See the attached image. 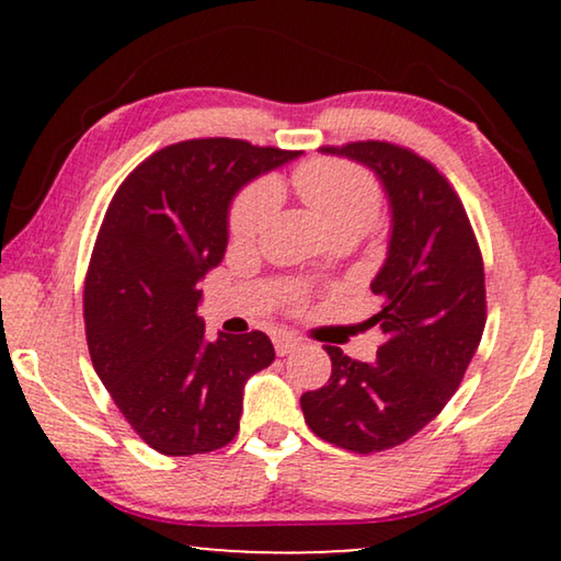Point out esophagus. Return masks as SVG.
Returning a JSON list of instances; mask_svg holds the SVG:
<instances>
[{"instance_id": "34e87169", "label": "esophagus", "mask_w": 561, "mask_h": 561, "mask_svg": "<svg viewBox=\"0 0 561 561\" xmlns=\"http://www.w3.org/2000/svg\"><path fill=\"white\" fill-rule=\"evenodd\" d=\"M273 344H275V352H278L280 357H286V355H290V352L294 350H298V342L296 336H288V334H275L273 336Z\"/></svg>"}]
</instances>
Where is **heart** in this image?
<instances>
[{
    "instance_id": "heart-1",
    "label": "heart",
    "mask_w": 561,
    "mask_h": 561,
    "mask_svg": "<svg viewBox=\"0 0 561 561\" xmlns=\"http://www.w3.org/2000/svg\"><path fill=\"white\" fill-rule=\"evenodd\" d=\"M296 194L319 214L332 237H359L373 227L380 211L378 183L365 168L344 160H309L294 171ZM278 206L273 179H257L244 186L229 209V237L234 242H255Z\"/></svg>"
}]
</instances>
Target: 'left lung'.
I'll return each mask as SVG.
<instances>
[{"label":"left lung","mask_w":561,"mask_h":561,"mask_svg":"<svg viewBox=\"0 0 561 561\" xmlns=\"http://www.w3.org/2000/svg\"><path fill=\"white\" fill-rule=\"evenodd\" d=\"M321 150L386 188L388 257L370 283L380 311L365 321L382 344L375 363L327 347L332 378L301 396V411L324 442L370 455L409 442L455 396L485 329V267L462 202L428 160L382 140Z\"/></svg>","instance_id":"obj_1"}]
</instances>
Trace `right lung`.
<instances>
[{
    "instance_id": "1",
    "label": "right lung",
    "mask_w": 561,
    "mask_h": 561,
    "mask_svg": "<svg viewBox=\"0 0 561 561\" xmlns=\"http://www.w3.org/2000/svg\"><path fill=\"white\" fill-rule=\"evenodd\" d=\"M298 152L232 137L152 152L104 214L83 286L94 370L137 436L168 457L227 447L250 375L275 359L267 334L204 340L202 278L227 250L229 204Z\"/></svg>"
}]
</instances>
